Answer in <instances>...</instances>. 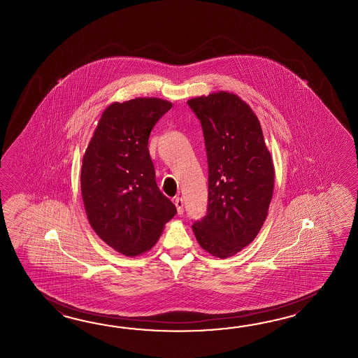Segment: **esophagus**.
Returning <instances> with one entry per match:
<instances>
[{
    "mask_svg": "<svg viewBox=\"0 0 358 358\" xmlns=\"http://www.w3.org/2000/svg\"><path fill=\"white\" fill-rule=\"evenodd\" d=\"M174 203H176V210H178V213H179V215H182V213H184V210H182V198L176 197V199H174Z\"/></svg>",
    "mask_w": 358,
    "mask_h": 358,
    "instance_id": "obj_1",
    "label": "esophagus"
}]
</instances>
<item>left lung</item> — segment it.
<instances>
[{"instance_id":"left-lung-1","label":"left lung","mask_w":358,"mask_h":358,"mask_svg":"<svg viewBox=\"0 0 358 358\" xmlns=\"http://www.w3.org/2000/svg\"><path fill=\"white\" fill-rule=\"evenodd\" d=\"M205 137L208 162L207 215L192 229L199 245L227 259L247 247L266 220L274 164L259 119L234 93L190 99Z\"/></svg>"}]
</instances>
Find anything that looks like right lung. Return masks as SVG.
<instances>
[{
    "label": "right lung",
    "instance_id": "obj_1",
    "mask_svg": "<svg viewBox=\"0 0 358 358\" xmlns=\"http://www.w3.org/2000/svg\"><path fill=\"white\" fill-rule=\"evenodd\" d=\"M171 106L155 97L111 103L84 153L87 217L107 245L129 257L150 251L176 216V205L157 187L148 151L151 130Z\"/></svg>",
    "mask_w": 358,
    "mask_h": 358
}]
</instances>
